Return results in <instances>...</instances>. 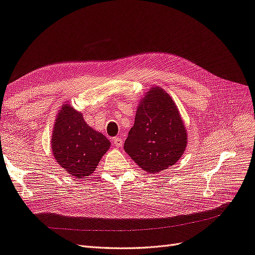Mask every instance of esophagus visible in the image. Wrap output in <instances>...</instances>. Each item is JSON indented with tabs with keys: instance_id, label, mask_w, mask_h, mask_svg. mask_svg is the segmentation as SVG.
Instances as JSON below:
<instances>
[{
	"instance_id": "1",
	"label": "esophagus",
	"mask_w": 255,
	"mask_h": 255,
	"mask_svg": "<svg viewBox=\"0 0 255 255\" xmlns=\"http://www.w3.org/2000/svg\"><path fill=\"white\" fill-rule=\"evenodd\" d=\"M123 141V138L122 137H120V136H118V137H115L114 139H113V144H115L116 146H120V145H122V142Z\"/></svg>"
}]
</instances>
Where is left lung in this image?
<instances>
[{"label": "left lung", "mask_w": 255, "mask_h": 255, "mask_svg": "<svg viewBox=\"0 0 255 255\" xmlns=\"http://www.w3.org/2000/svg\"><path fill=\"white\" fill-rule=\"evenodd\" d=\"M187 142V129L173 99L153 86L138 104L125 151L142 170L158 173L181 158Z\"/></svg>", "instance_id": "1"}]
</instances>
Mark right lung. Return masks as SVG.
I'll list each match as a JSON object with an SVG mask.
<instances>
[{"label": "right lung", "mask_w": 255, "mask_h": 255, "mask_svg": "<svg viewBox=\"0 0 255 255\" xmlns=\"http://www.w3.org/2000/svg\"><path fill=\"white\" fill-rule=\"evenodd\" d=\"M110 146L111 141L89 127L81 112L68 102L61 105L54 122L51 148L57 164L67 173L86 179Z\"/></svg>", "instance_id": "obj_1"}]
</instances>
